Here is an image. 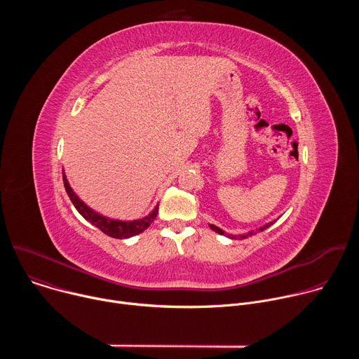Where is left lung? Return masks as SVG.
<instances>
[{
	"mask_svg": "<svg viewBox=\"0 0 359 359\" xmlns=\"http://www.w3.org/2000/svg\"><path fill=\"white\" fill-rule=\"evenodd\" d=\"M274 222H270V223H267V224H264V226H262V227H259L257 230L255 231H264L266 229H269L271 224H273ZM210 226V229L212 230H215L216 233H219V234H222V236H227L229 238H231V240H236V238H238V240H243V238H247V237H250V236H252V234H255V231L252 230V231H248V233H245V234H240V236H233V234H227L226 231H223L220 227H217V226H215V224H209Z\"/></svg>",
	"mask_w": 359,
	"mask_h": 359,
	"instance_id": "8db88e82",
	"label": "left lung"
}]
</instances>
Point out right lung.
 Instances as JSON below:
<instances>
[{
    "label": "right lung",
    "instance_id": "1",
    "mask_svg": "<svg viewBox=\"0 0 359 359\" xmlns=\"http://www.w3.org/2000/svg\"><path fill=\"white\" fill-rule=\"evenodd\" d=\"M62 177H64L65 190H67L71 201L74 203L75 209L79 212V215L85 220H88L90 224L97 227L100 231H104L105 234H108L109 237H114V238H129V237H133L136 234H140L153 223V220H155L156 216H158L159 204L146 217L137 219V220L125 222V220H114V219L102 216V215L96 213L95 210H92L89 206H86V204L76 196V193L69 186V182H68L64 170H62Z\"/></svg>",
    "mask_w": 359,
    "mask_h": 359
}]
</instances>
